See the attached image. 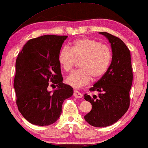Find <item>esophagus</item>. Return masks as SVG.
Masks as SVG:
<instances>
[{"mask_svg": "<svg viewBox=\"0 0 148 148\" xmlns=\"http://www.w3.org/2000/svg\"><path fill=\"white\" fill-rule=\"evenodd\" d=\"M73 96L77 98H82L83 97V95L82 93H80L79 92H78V91L77 90H74Z\"/></svg>", "mask_w": 148, "mask_h": 148, "instance_id": "obj_1", "label": "esophagus"}]
</instances>
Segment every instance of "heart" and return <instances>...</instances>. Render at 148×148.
<instances>
[{
    "label": "heart",
    "instance_id": "b5f03b06",
    "mask_svg": "<svg viewBox=\"0 0 148 148\" xmlns=\"http://www.w3.org/2000/svg\"><path fill=\"white\" fill-rule=\"evenodd\" d=\"M111 59L112 52L108 46L88 38L75 40L70 50L64 48L58 54L59 64L66 72L80 60V69L66 78V84L75 88L88 84L92 77L94 79L101 77L108 70Z\"/></svg>",
    "mask_w": 148,
    "mask_h": 148
}]
</instances>
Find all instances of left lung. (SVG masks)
<instances>
[{
  "label": "left lung",
  "instance_id": "1",
  "mask_svg": "<svg viewBox=\"0 0 148 148\" xmlns=\"http://www.w3.org/2000/svg\"><path fill=\"white\" fill-rule=\"evenodd\" d=\"M110 42L112 56L110 65L102 78L90 91H97L98 96L85 94L92 108L84 119L96 127H106L118 121L128 110L130 92L133 82L131 53L120 38L107 32H99Z\"/></svg>",
  "mask_w": 148,
  "mask_h": 148
}]
</instances>
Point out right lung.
Listing matches in <instances>:
<instances>
[{
  "label": "right lung",
  "instance_id": "obj_1",
  "mask_svg": "<svg viewBox=\"0 0 148 148\" xmlns=\"http://www.w3.org/2000/svg\"><path fill=\"white\" fill-rule=\"evenodd\" d=\"M66 36L45 35L29 40L18 54L14 88L18 109L33 125L53 124L62 112L64 100L73 94V89L62 83L58 54ZM57 84L47 90L49 82Z\"/></svg>",
  "mask_w": 148,
  "mask_h": 148
}]
</instances>
